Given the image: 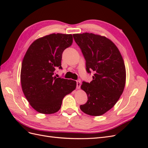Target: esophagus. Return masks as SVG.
<instances>
[{
  "label": "esophagus",
  "instance_id": "34e87169",
  "mask_svg": "<svg viewBox=\"0 0 148 148\" xmlns=\"http://www.w3.org/2000/svg\"><path fill=\"white\" fill-rule=\"evenodd\" d=\"M80 86H81V82L79 81V80H77V88L79 89Z\"/></svg>",
  "mask_w": 148,
  "mask_h": 148
}]
</instances>
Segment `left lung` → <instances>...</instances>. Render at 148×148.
Instances as JSON below:
<instances>
[{"mask_svg":"<svg viewBox=\"0 0 148 148\" xmlns=\"http://www.w3.org/2000/svg\"><path fill=\"white\" fill-rule=\"evenodd\" d=\"M86 60L88 73L94 71L90 83L83 82L88 101L80 106L84 113L103 115L112 108L123 91L126 82L124 61L117 47L105 36L85 33L73 34Z\"/></svg>","mask_w":148,"mask_h":148,"instance_id":"8db88e82","label":"left lung"}]
</instances>
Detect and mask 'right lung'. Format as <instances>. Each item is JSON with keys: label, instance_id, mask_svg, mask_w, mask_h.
<instances>
[{"label": "right lung", "instance_id": "right-lung-1", "mask_svg": "<svg viewBox=\"0 0 148 148\" xmlns=\"http://www.w3.org/2000/svg\"><path fill=\"white\" fill-rule=\"evenodd\" d=\"M72 42L71 34L53 33L35 40L25 53L20 75L22 90L39 113L57 112L64 97L76 88L74 80L53 77L56 68L62 69V53Z\"/></svg>", "mask_w": 148, "mask_h": 148}]
</instances>
